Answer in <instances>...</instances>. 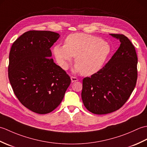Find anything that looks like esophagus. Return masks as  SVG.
Here are the masks:
<instances>
[{
    "label": "esophagus",
    "instance_id": "34e87169",
    "mask_svg": "<svg viewBox=\"0 0 147 147\" xmlns=\"http://www.w3.org/2000/svg\"><path fill=\"white\" fill-rule=\"evenodd\" d=\"M71 82L72 83H74L75 82H77L78 81V78L76 77H73V76H71Z\"/></svg>",
    "mask_w": 147,
    "mask_h": 147
}]
</instances>
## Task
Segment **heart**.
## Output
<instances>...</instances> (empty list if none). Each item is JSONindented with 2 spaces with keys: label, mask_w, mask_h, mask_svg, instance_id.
I'll use <instances>...</instances> for the list:
<instances>
[{
  "label": "heart",
  "mask_w": 147,
  "mask_h": 147,
  "mask_svg": "<svg viewBox=\"0 0 147 147\" xmlns=\"http://www.w3.org/2000/svg\"><path fill=\"white\" fill-rule=\"evenodd\" d=\"M111 51L109 43L99 37L76 33L66 37L64 45H56L53 52L62 69H67L74 57L76 64L74 71L91 76L103 67Z\"/></svg>",
  "instance_id": "obj_1"
}]
</instances>
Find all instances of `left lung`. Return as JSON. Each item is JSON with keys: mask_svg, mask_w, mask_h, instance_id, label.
I'll list each match as a JSON object with an SVG mask.
<instances>
[{"mask_svg": "<svg viewBox=\"0 0 147 147\" xmlns=\"http://www.w3.org/2000/svg\"><path fill=\"white\" fill-rule=\"evenodd\" d=\"M110 35L119 40V47L104 67L83 80V104L95 114L111 113L120 109L135 89L138 77L135 47L124 35Z\"/></svg>", "mask_w": 147, "mask_h": 147, "instance_id": "8db88e82", "label": "left lung"}]
</instances>
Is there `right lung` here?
<instances>
[{
    "label": "right lung",
    "mask_w": 147,
    "mask_h": 147,
    "mask_svg": "<svg viewBox=\"0 0 147 147\" xmlns=\"http://www.w3.org/2000/svg\"><path fill=\"white\" fill-rule=\"evenodd\" d=\"M59 33L29 31L12 44L9 53V80L19 100L40 114L53 111L61 104L70 77L54 62L51 47Z\"/></svg>",
    "instance_id": "1"
}]
</instances>
